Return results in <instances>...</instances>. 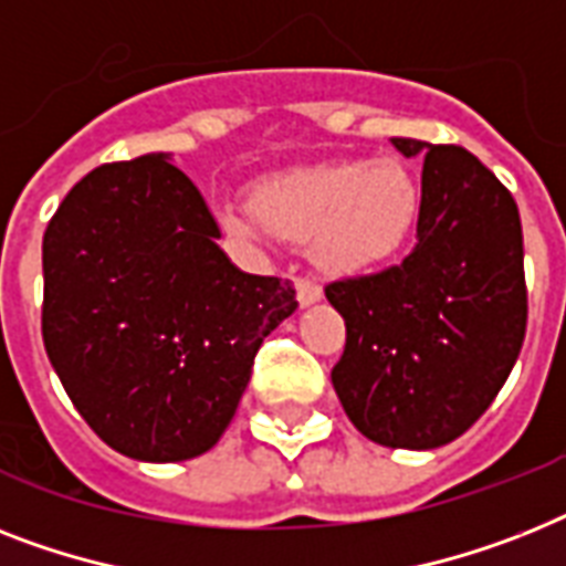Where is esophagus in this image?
Instances as JSON below:
<instances>
[{
  "label": "esophagus",
  "instance_id": "34e87169",
  "mask_svg": "<svg viewBox=\"0 0 566 566\" xmlns=\"http://www.w3.org/2000/svg\"><path fill=\"white\" fill-rule=\"evenodd\" d=\"M296 293H298V305L311 307L323 298V284L316 282V279H298Z\"/></svg>",
  "mask_w": 566,
  "mask_h": 566
}]
</instances>
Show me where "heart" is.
<instances>
[{
  "mask_svg": "<svg viewBox=\"0 0 566 566\" xmlns=\"http://www.w3.org/2000/svg\"><path fill=\"white\" fill-rule=\"evenodd\" d=\"M252 209L223 211V227L243 238L273 232L311 241L331 273H363L403 250L421 214V188L395 159H343L270 174L252 188Z\"/></svg>",
  "mask_w": 566,
  "mask_h": 566,
  "instance_id": "1",
  "label": "heart"
}]
</instances>
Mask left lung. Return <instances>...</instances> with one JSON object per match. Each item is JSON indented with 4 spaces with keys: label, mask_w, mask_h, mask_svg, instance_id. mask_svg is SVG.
I'll use <instances>...</instances> for the list:
<instances>
[{
    "label": "left lung",
    "mask_w": 566,
    "mask_h": 566,
    "mask_svg": "<svg viewBox=\"0 0 566 566\" xmlns=\"http://www.w3.org/2000/svg\"><path fill=\"white\" fill-rule=\"evenodd\" d=\"M392 145L407 159L424 156L418 243L398 268L325 287L346 319L331 384L366 439L433 450L489 410L521 355V214L465 148Z\"/></svg>",
    "instance_id": "1"
}]
</instances>
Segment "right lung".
<instances>
[{
	"label": "right lung",
	"mask_w": 566,
	"mask_h": 566,
	"mask_svg": "<svg viewBox=\"0 0 566 566\" xmlns=\"http://www.w3.org/2000/svg\"><path fill=\"white\" fill-rule=\"evenodd\" d=\"M171 154L86 174L43 235V343L86 424L139 462L218 444L252 360L298 307L291 282L238 270Z\"/></svg>",
	"instance_id": "1"
}]
</instances>
